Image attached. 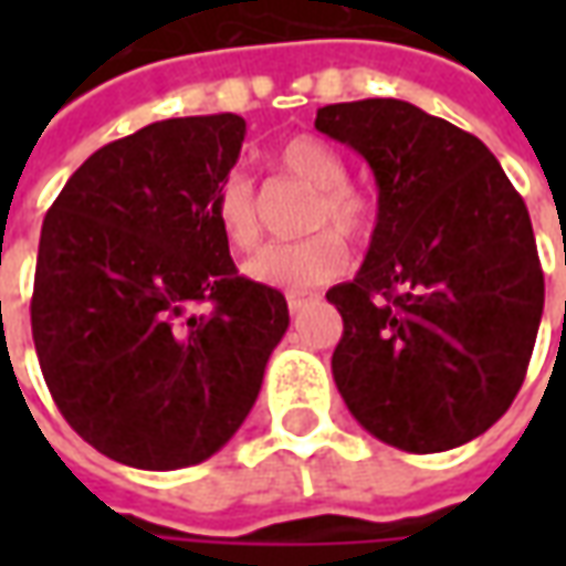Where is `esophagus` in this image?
<instances>
[{"label": "esophagus", "instance_id": "34e87169", "mask_svg": "<svg viewBox=\"0 0 566 566\" xmlns=\"http://www.w3.org/2000/svg\"><path fill=\"white\" fill-rule=\"evenodd\" d=\"M318 300V294H312V291H291L287 294V306H291V312H300V308L312 306Z\"/></svg>", "mask_w": 566, "mask_h": 566}]
</instances>
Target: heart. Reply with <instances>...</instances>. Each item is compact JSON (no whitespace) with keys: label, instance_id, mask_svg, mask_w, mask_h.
<instances>
[{"label":"heart","instance_id":"1","mask_svg":"<svg viewBox=\"0 0 566 566\" xmlns=\"http://www.w3.org/2000/svg\"><path fill=\"white\" fill-rule=\"evenodd\" d=\"M275 169L287 178H294L308 190H315V202L308 209V227L321 230L333 223L339 233L364 235L373 221V202L357 187H352L345 160L327 142L315 136H294L272 154ZM214 223L223 239L239 251L258 245L260 221L258 202H254V185L242 172H230L218 187L211 202ZM333 230L315 233L303 242H279L258 251L245 263V275L251 282L282 291H306L315 284H324L343 275L348 266V245Z\"/></svg>","mask_w":566,"mask_h":566}]
</instances>
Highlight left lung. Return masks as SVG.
<instances>
[{
	"label": "left lung",
	"instance_id": "8db88e82",
	"mask_svg": "<svg viewBox=\"0 0 566 566\" xmlns=\"http://www.w3.org/2000/svg\"><path fill=\"white\" fill-rule=\"evenodd\" d=\"M379 187L367 258L327 300L343 315L333 379L357 424L433 454L485 433L515 400L543 318L524 199L470 133L403 99L318 108Z\"/></svg>",
	"mask_w": 566,
	"mask_h": 566
}]
</instances>
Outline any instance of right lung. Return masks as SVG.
<instances>
[{"mask_svg": "<svg viewBox=\"0 0 566 566\" xmlns=\"http://www.w3.org/2000/svg\"><path fill=\"white\" fill-rule=\"evenodd\" d=\"M242 142L230 112L157 120L91 154L44 214L39 364L72 430L117 463L221 451L291 324L282 291L235 272L211 214Z\"/></svg>", "mask_w": 566, "mask_h": 566, "instance_id": "1", "label": "right lung"}]
</instances>
